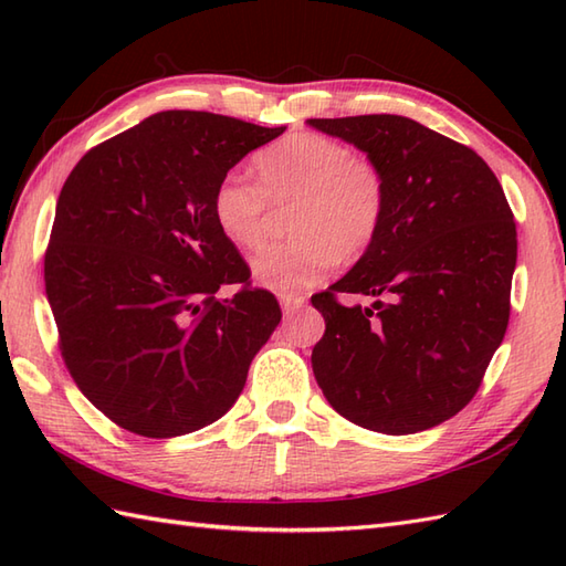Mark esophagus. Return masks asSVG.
<instances>
[{"instance_id": "esophagus-1", "label": "esophagus", "mask_w": 566, "mask_h": 566, "mask_svg": "<svg viewBox=\"0 0 566 566\" xmlns=\"http://www.w3.org/2000/svg\"><path fill=\"white\" fill-rule=\"evenodd\" d=\"M280 304L284 314H290V311L302 308L306 304V296H298V294H280Z\"/></svg>"}]
</instances>
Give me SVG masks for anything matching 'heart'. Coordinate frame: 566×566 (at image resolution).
<instances>
[{
	"label": "heart",
	"mask_w": 566,
	"mask_h": 566,
	"mask_svg": "<svg viewBox=\"0 0 566 566\" xmlns=\"http://www.w3.org/2000/svg\"><path fill=\"white\" fill-rule=\"evenodd\" d=\"M255 179L258 185L226 175L211 211L228 243L255 250L268 235L270 203H294L292 243L264 248L252 260V276L268 290L294 292L321 282L338 260L363 258L381 231L387 185L379 167L338 140L286 136L258 155Z\"/></svg>",
	"instance_id": "1"
}]
</instances>
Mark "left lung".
<instances>
[{"instance_id": "8db88e82", "label": "left lung", "mask_w": 566, "mask_h": 566, "mask_svg": "<svg viewBox=\"0 0 566 566\" xmlns=\"http://www.w3.org/2000/svg\"><path fill=\"white\" fill-rule=\"evenodd\" d=\"M379 167L375 243L311 298L326 333L311 367L343 418L387 436L440 426L472 401L506 335L518 258L513 213L479 155L406 116L308 118ZM335 293L376 298L343 307Z\"/></svg>"}]
</instances>
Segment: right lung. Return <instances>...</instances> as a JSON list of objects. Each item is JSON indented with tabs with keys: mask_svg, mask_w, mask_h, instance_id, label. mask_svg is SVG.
<instances>
[{
	"mask_svg": "<svg viewBox=\"0 0 566 566\" xmlns=\"http://www.w3.org/2000/svg\"><path fill=\"white\" fill-rule=\"evenodd\" d=\"M284 126L160 112L92 148L57 197L45 294L60 350L92 406L143 438L211 426L245 387L282 311L245 284L211 201Z\"/></svg>",
	"mask_w": 566,
	"mask_h": 566,
	"instance_id": "obj_1",
	"label": "right lung"
}]
</instances>
